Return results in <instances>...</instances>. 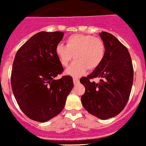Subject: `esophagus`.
<instances>
[{
    "instance_id": "esophagus-1",
    "label": "esophagus",
    "mask_w": 146,
    "mask_h": 146,
    "mask_svg": "<svg viewBox=\"0 0 146 146\" xmlns=\"http://www.w3.org/2000/svg\"><path fill=\"white\" fill-rule=\"evenodd\" d=\"M73 83H74V84H77L79 83V79L75 77V78H73Z\"/></svg>"
}]
</instances>
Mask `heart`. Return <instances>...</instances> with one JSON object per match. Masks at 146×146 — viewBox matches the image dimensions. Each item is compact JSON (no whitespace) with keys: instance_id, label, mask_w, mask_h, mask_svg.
<instances>
[{"instance_id":"1","label":"heart","mask_w":146,"mask_h":146,"mask_svg":"<svg viewBox=\"0 0 146 146\" xmlns=\"http://www.w3.org/2000/svg\"><path fill=\"white\" fill-rule=\"evenodd\" d=\"M55 54L63 67L73 59L76 60L68 67L66 73L73 76H81L87 69L94 70L105 57L106 46L103 40L98 37L85 34H73L67 38L66 45L59 44Z\"/></svg>"}]
</instances>
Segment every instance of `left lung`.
<instances>
[{"label":"left lung","mask_w":146,"mask_h":146,"mask_svg":"<svg viewBox=\"0 0 146 146\" xmlns=\"http://www.w3.org/2000/svg\"><path fill=\"white\" fill-rule=\"evenodd\" d=\"M106 46L102 63L80 82L85 86L81 103L86 111L100 119L117 115L125 108L130 95L134 78L132 59L128 49L112 34L100 33ZM100 77L97 84L90 80Z\"/></svg>","instance_id":"left-lung-1"}]
</instances>
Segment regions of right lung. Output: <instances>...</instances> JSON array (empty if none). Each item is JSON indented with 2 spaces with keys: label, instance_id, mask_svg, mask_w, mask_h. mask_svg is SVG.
<instances>
[{
  "label": "right lung",
  "instance_id": "obj_1",
  "mask_svg": "<svg viewBox=\"0 0 146 146\" xmlns=\"http://www.w3.org/2000/svg\"><path fill=\"white\" fill-rule=\"evenodd\" d=\"M64 33L39 32L18 49L14 57L11 84L22 111L31 119L46 122L58 115L65 107L73 87V78L63 72L55 54Z\"/></svg>",
  "mask_w": 146,
  "mask_h": 146
}]
</instances>
